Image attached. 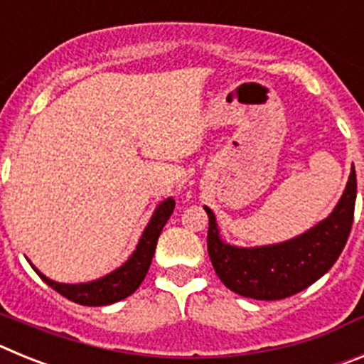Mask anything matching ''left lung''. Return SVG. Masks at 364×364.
Here are the masks:
<instances>
[{
	"mask_svg": "<svg viewBox=\"0 0 364 364\" xmlns=\"http://www.w3.org/2000/svg\"><path fill=\"white\" fill-rule=\"evenodd\" d=\"M358 195L355 169L339 204L328 218L288 242L260 247H237L222 242L210 208L208 253L218 279L235 294L257 301H279L299 294L321 279L339 259L353 222Z\"/></svg>",
	"mask_w": 364,
	"mask_h": 364,
	"instance_id": "left-lung-1",
	"label": "left lung"
}]
</instances>
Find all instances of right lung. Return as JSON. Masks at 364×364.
<instances>
[{
    "label": "right lung",
    "instance_id": "obj_1",
    "mask_svg": "<svg viewBox=\"0 0 364 364\" xmlns=\"http://www.w3.org/2000/svg\"><path fill=\"white\" fill-rule=\"evenodd\" d=\"M173 210H175V200L173 198L164 200L154 211L153 218L147 224L142 239L138 242L131 259L122 268H118L117 272L105 275L104 279L85 282V284H60V282H54L45 277V275H41L34 266L32 268L53 290L62 294L69 301L83 304V306H105V304L122 301V299L129 297L146 279L154 250H156L159 237L162 233L164 226H166V222L171 217Z\"/></svg>",
    "mask_w": 364,
    "mask_h": 364
}]
</instances>
